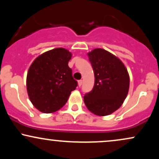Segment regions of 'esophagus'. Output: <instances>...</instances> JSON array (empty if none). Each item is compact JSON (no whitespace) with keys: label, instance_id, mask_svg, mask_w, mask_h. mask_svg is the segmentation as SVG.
<instances>
[{"label":"esophagus","instance_id":"obj_1","mask_svg":"<svg viewBox=\"0 0 159 159\" xmlns=\"http://www.w3.org/2000/svg\"><path fill=\"white\" fill-rule=\"evenodd\" d=\"M82 80H79V81H78V86H79V87H81V86L82 85Z\"/></svg>","mask_w":159,"mask_h":159}]
</instances>
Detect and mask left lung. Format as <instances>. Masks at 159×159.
Returning a JSON list of instances; mask_svg holds the SVG:
<instances>
[{"label":"left lung","mask_w":159,"mask_h":159,"mask_svg":"<svg viewBox=\"0 0 159 159\" xmlns=\"http://www.w3.org/2000/svg\"><path fill=\"white\" fill-rule=\"evenodd\" d=\"M95 75L93 90L84 96L87 109L97 116H107L120 108L129 89V75L117 57L102 48L87 53Z\"/></svg>","instance_id":"1"}]
</instances>
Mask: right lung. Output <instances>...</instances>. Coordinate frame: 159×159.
Returning <instances> with one entry per match:
<instances>
[{
	"instance_id": "obj_1",
	"label": "right lung",
	"mask_w": 159,
	"mask_h": 159,
	"mask_svg": "<svg viewBox=\"0 0 159 159\" xmlns=\"http://www.w3.org/2000/svg\"><path fill=\"white\" fill-rule=\"evenodd\" d=\"M72 53L57 48L40 54L27 71V94L34 106L45 114L55 112L66 103L78 82L68 63Z\"/></svg>"
}]
</instances>
